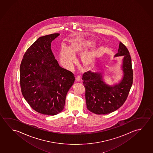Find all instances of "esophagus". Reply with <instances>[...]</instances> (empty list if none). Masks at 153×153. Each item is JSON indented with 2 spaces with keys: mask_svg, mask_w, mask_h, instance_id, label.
<instances>
[{
  "mask_svg": "<svg viewBox=\"0 0 153 153\" xmlns=\"http://www.w3.org/2000/svg\"><path fill=\"white\" fill-rule=\"evenodd\" d=\"M76 80L77 82H80V76L79 75H77L76 76Z\"/></svg>",
  "mask_w": 153,
  "mask_h": 153,
  "instance_id": "obj_1",
  "label": "esophagus"
}]
</instances>
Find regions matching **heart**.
Segmentation results:
<instances>
[{
    "instance_id": "heart-1",
    "label": "heart",
    "mask_w": 153,
    "mask_h": 153,
    "mask_svg": "<svg viewBox=\"0 0 153 153\" xmlns=\"http://www.w3.org/2000/svg\"><path fill=\"white\" fill-rule=\"evenodd\" d=\"M94 45V43L90 41H84L76 38L71 41L70 47L62 45L60 49L59 57L62 64L67 67H71L75 62V55L79 54L85 51L86 49ZM96 51L84 53L81 56V61L84 67L90 66L96 56Z\"/></svg>"
}]
</instances>
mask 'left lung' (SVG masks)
I'll return each instance as SVG.
<instances>
[{"label":"left lung","mask_w":153,"mask_h":153,"mask_svg":"<svg viewBox=\"0 0 153 153\" xmlns=\"http://www.w3.org/2000/svg\"><path fill=\"white\" fill-rule=\"evenodd\" d=\"M124 56L123 79L118 85H106L102 81L101 73L85 72L82 76L85 89V99L88 110L96 114H106L113 112L123 104L131 88L133 72L131 57L128 49L120 42L118 53L115 57Z\"/></svg>","instance_id":"obj_1"}]
</instances>
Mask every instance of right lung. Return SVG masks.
<instances>
[{"mask_svg": "<svg viewBox=\"0 0 153 153\" xmlns=\"http://www.w3.org/2000/svg\"><path fill=\"white\" fill-rule=\"evenodd\" d=\"M59 33L38 38L25 52L20 67L22 94L33 110L54 115L65 108V98L75 80L72 72L59 66L51 49Z\"/></svg>", "mask_w": 153, "mask_h": 153, "instance_id": "1", "label": "right lung"}]
</instances>
